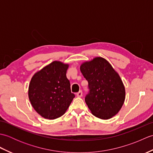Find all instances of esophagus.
<instances>
[{"mask_svg":"<svg viewBox=\"0 0 153 153\" xmlns=\"http://www.w3.org/2000/svg\"><path fill=\"white\" fill-rule=\"evenodd\" d=\"M82 95H83V93L82 91H79L78 93H76V96L77 97H82Z\"/></svg>","mask_w":153,"mask_h":153,"instance_id":"obj_1","label":"esophagus"}]
</instances>
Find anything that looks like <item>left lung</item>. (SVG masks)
Returning <instances> with one entry per match:
<instances>
[{"mask_svg":"<svg viewBox=\"0 0 153 153\" xmlns=\"http://www.w3.org/2000/svg\"><path fill=\"white\" fill-rule=\"evenodd\" d=\"M80 70L88 81L90 90L85 100L93 114L102 120L117 114L124 102L126 91L111 64L105 58L95 57L81 64Z\"/></svg>","mask_w":153,"mask_h":153,"instance_id":"obj_1","label":"left lung"}]
</instances>
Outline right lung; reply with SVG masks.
I'll return each mask as SVG.
<instances>
[{
    "mask_svg": "<svg viewBox=\"0 0 153 153\" xmlns=\"http://www.w3.org/2000/svg\"><path fill=\"white\" fill-rule=\"evenodd\" d=\"M69 64L54 61L35 73L29 85L28 96L39 114L48 120L64 114L75 97L66 77Z\"/></svg>",
    "mask_w": 153,
    "mask_h": 153,
    "instance_id": "add662e5",
    "label": "right lung"
}]
</instances>
